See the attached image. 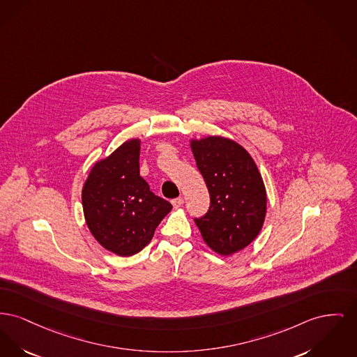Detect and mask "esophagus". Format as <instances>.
I'll use <instances>...</instances> for the list:
<instances>
[{"mask_svg":"<svg viewBox=\"0 0 357 357\" xmlns=\"http://www.w3.org/2000/svg\"><path fill=\"white\" fill-rule=\"evenodd\" d=\"M172 202V206L174 208H181L182 205H183V202H185V199L182 198V197H178V198H175V199H172L171 201Z\"/></svg>","mask_w":357,"mask_h":357,"instance_id":"esophagus-1","label":"esophagus"}]
</instances>
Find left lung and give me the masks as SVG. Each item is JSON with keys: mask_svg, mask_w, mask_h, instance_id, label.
Segmentation results:
<instances>
[{"mask_svg": "<svg viewBox=\"0 0 357 357\" xmlns=\"http://www.w3.org/2000/svg\"><path fill=\"white\" fill-rule=\"evenodd\" d=\"M191 151L210 194L208 213L194 218L205 243L228 256L245 248L263 227L267 195L251 155L236 142L209 136Z\"/></svg>", "mask_w": 357, "mask_h": 357, "instance_id": "1", "label": "left lung"}]
</instances>
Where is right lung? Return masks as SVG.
<instances>
[{
	"mask_svg": "<svg viewBox=\"0 0 357 357\" xmlns=\"http://www.w3.org/2000/svg\"><path fill=\"white\" fill-rule=\"evenodd\" d=\"M140 140L132 139L91 168L82 190L91 234L119 256L142 251L172 205L155 195L139 169Z\"/></svg>",
	"mask_w": 357,
	"mask_h": 357,
	"instance_id": "1",
	"label": "right lung"
}]
</instances>
